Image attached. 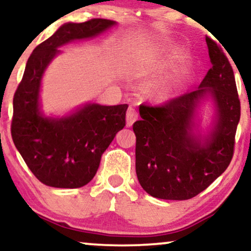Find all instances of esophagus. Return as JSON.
Returning a JSON list of instances; mask_svg holds the SVG:
<instances>
[{
  "label": "esophagus",
  "instance_id": "1",
  "mask_svg": "<svg viewBox=\"0 0 251 251\" xmlns=\"http://www.w3.org/2000/svg\"><path fill=\"white\" fill-rule=\"evenodd\" d=\"M136 119H138V113H136L135 109H133L131 106V108H128L127 113H126V124H127V126H132Z\"/></svg>",
  "mask_w": 251,
  "mask_h": 251
}]
</instances>
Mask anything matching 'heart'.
Masks as SVG:
<instances>
[{
  "label": "heart",
  "mask_w": 251,
  "mask_h": 251,
  "mask_svg": "<svg viewBox=\"0 0 251 251\" xmlns=\"http://www.w3.org/2000/svg\"><path fill=\"white\" fill-rule=\"evenodd\" d=\"M169 92H170V88H168V87H164V88L162 89V94L163 95H166Z\"/></svg>",
  "instance_id": "b5f03b06"
}]
</instances>
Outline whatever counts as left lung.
Wrapping results in <instances>:
<instances>
[{
  "mask_svg": "<svg viewBox=\"0 0 251 251\" xmlns=\"http://www.w3.org/2000/svg\"><path fill=\"white\" fill-rule=\"evenodd\" d=\"M211 69L196 91L162 104L140 105L141 120L133 124L136 135L135 170L143 189L153 198L183 201L208 188L233 158L241 104L232 65L224 50L206 38ZM215 100L219 119L202 144L191 134L196 104L205 94Z\"/></svg>",
  "mask_w": 251,
  "mask_h": 251,
  "instance_id": "left-lung-1",
  "label": "left lung"
}]
</instances>
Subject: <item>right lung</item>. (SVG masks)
Listing matches in <instances>:
<instances>
[{
	"instance_id": "right-lung-1",
	"label": "right lung",
	"mask_w": 251,
	"mask_h": 251,
	"mask_svg": "<svg viewBox=\"0 0 251 251\" xmlns=\"http://www.w3.org/2000/svg\"><path fill=\"white\" fill-rule=\"evenodd\" d=\"M116 23L94 18L68 23L36 47L13 95L11 135L26 165L43 185L79 188L94 178L103 152L126 125L127 104H87L61 119L46 118L39 109L42 75L57 49L76 39L92 38Z\"/></svg>"
}]
</instances>
